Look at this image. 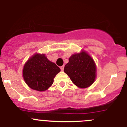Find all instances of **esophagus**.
<instances>
[{
	"instance_id": "esophagus-1",
	"label": "esophagus",
	"mask_w": 127,
	"mask_h": 127,
	"mask_svg": "<svg viewBox=\"0 0 127 127\" xmlns=\"http://www.w3.org/2000/svg\"><path fill=\"white\" fill-rule=\"evenodd\" d=\"M60 69H61L62 70H64V66L63 65L62 66V67H60Z\"/></svg>"
}]
</instances>
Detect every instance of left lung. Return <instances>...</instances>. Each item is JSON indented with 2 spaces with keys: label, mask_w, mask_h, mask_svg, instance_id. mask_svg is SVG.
<instances>
[{
  "label": "left lung",
  "mask_w": 127,
  "mask_h": 127,
  "mask_svg": "<svg viewBox=\"0 0 127 127\" xmlns=\"http://www.w3.org/2000/svg\"><path fill=\"white\" fill-rule=\"evenodd\" d=\"M64 72L75 85L86 88L94 83L96 77V65L93 58L85 51L74 54L64 67Z\"/></svg>",
  "instance_id": "obj_1"
}]
</instances>
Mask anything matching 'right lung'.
<instances>
[{"label": "right lung", "mask_w": 127, "mask_h": 127, "mask_svg": "<svg viewBox=\"0 0 127 127\" xmlns=\"http://www.w3.org/2000/svg\"><path fill=\"white\" fill-rule=\"evenodd\" d=\"M60 71V68L48 60L44 54L36 53L24 65L23 77L30 88L43 92L52 85L54 78Z\"/></svg>", "instance_id": "obj_1"}]
</instances>
